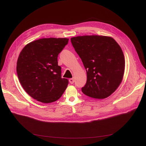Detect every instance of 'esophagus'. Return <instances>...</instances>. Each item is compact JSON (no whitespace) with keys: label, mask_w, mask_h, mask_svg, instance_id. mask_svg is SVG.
Segmentation results:
<instances>
[{"label":"esophagus","mask_w":146,"mask_h":146,"mask_svg":"<svg viewBox=\"0 0 146 146\" xmlns=\"http://www.w3.org/2000/svg\"><path fill=\"white\" fill-rule=\"evenodd\" d=\"M69 82H70V83H71V84H73V83H74V79L73 78H70V80H69Z\"/></svg>","instance_id":"1"}]
</instances>
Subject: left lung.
<instances>
[{"label":"left lung","mask_w":146,"mask_h":146,"mask_svg":"<svg viewBox=\"0 0 146 146\" xmlns=\"http://www.w3.org/2000/svg\"><path fill=\"white\" fill-rule=\"evenodd\" d=\"M86 71L87 80L82 88L93 98L109 97L122 82L125 58L120 46L109 36H82L71 38Z\"/></svg>","instance_id":"1"}]
</instances>
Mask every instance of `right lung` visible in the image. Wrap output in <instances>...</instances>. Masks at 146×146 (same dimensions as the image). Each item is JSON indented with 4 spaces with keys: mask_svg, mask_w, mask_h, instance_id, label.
Here are the masks:
<instances>
[{
    "mask_svg": "<svg viewBox=\"0 0 146 146\" xmlns=\"http://www.w3.org/2000/svg\"><path fill=\"white\" fill-rule=\"evenodd\" d=\"M68 38H42L31 42L22 49L17 61V74L24 90L42 103L58 100L68 85L61 78L58 56Z\"/></svg>",
    "mask_w": 146,
    "mask_h": 146,
    "instance_id": "obj_1",
    "label": "right lung"
}]
</instances>
